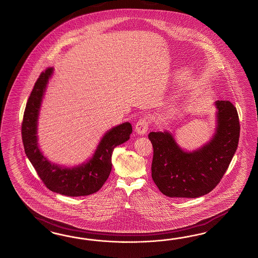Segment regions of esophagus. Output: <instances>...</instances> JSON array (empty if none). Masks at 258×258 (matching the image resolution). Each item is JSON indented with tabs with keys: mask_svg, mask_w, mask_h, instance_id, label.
I'll list each match as a JSON object with an SVG mask.
<instances>
[{
	"mask_svg": "<svg viewBox=\"0 0 258 258\" xmlns=\"http://www.w3.org/2000/svg\"><path fill=\"white\" fill-rule=\"evenodd\" d=\"M148 126H149L148 120L145 118L140 119L135 125V132L139 135H145L148 130Z\"/></svg>",
	"mask_w": 258,
	"mask_h": 258,
	"instance_id": "1",
	"label": "esophagus"
}]
</instances>
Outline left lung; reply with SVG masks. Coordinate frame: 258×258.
<instances>
[{
  "instance_id": "8db88e82",
  "label": "left lung",
  "mask_w": 258,
  "mask_h": 258,
  "mask_svg": "<svg viewBox=\"0 0 258 258\" xmlns=\"http://www.w3.org/2000/svg\"><path fill=\"white\" fill-rule=\"evenodd\" d=\"M214 104V133L193 151L182 149L170 132L149 133L154 148L152 178L164 195L189 199L206 195L227 170L239 144V115L230 101Z\"/></svg>"
}]
</instances>
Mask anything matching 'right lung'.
<instances>
[{
    "instance_id": "obj_1",
    "label": "right lung",
    "mask_w": 258,
    "mask_h": 258,
    "mask_svg": "<svg viewBox=\"0 0 258 258\" xmlns=\"http://www.w3.org/2000/svg\"><path fill=\"white\" fill-rule=\"evenodd\" d=\"M53 74L54 68H48L41 74L26 105L21 128L26 156L52 192L67 197L91 195L106 182L112 170L113 149L130 139L132 124L125 122L107 131L92 157L83 163L67 167L51 162L40 149L37 132L42 102Z\"/></svg>"
}]
</instances>
